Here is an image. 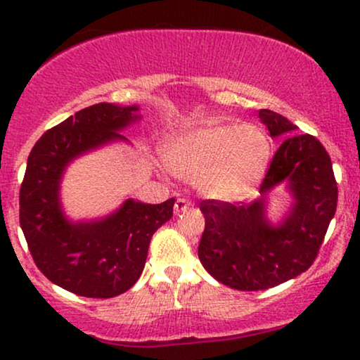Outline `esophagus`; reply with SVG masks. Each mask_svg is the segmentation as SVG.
I'll list each match as a JSON object with an SVG mask.
<instances>
[{"label":"esophagus","mask_w":360,"mask_h":360,"mask_svg":"<svg viewBox=\"0 0 360 360\" xmlns=\"http://www.w3.org/2000/svg\"><path fill=\"white\" fill-rule=\"evenodd\" d=\"M189 206H191V203H189L188 200H184V198H179V200L176 201L174 203V213L179 214L186 212V210H189Z\"/></svg>","instance_id":"obj_1"}]
</instances>
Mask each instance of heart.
<instances>
[{
  "mask_svg": "<svg viewBox=\"0 0 360 360\" xmlns=\"http://www.w3.org/2000/svg\"><path fill=\"white\" fill-rule=\"evenodd\" d=\"M271 152L262 128L208 122L169 139L162 159L172 174L196 183L208 200L237 203L262 183Z\"/></svg>",
  "mask_w": 360,
  "mask_h": 360,
  "instance_id": "obj_1",
  "label": "heart"
}]
</instances>
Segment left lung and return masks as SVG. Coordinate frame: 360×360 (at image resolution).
I'll list each match as a JSON object with an SVG mask.
<instances>
[{"label": "left lung", "instance_id": "8db88e82", "mask_svg": "<svg viewBox=\"0 0 360 360\" xmlns=\"http://www.w3.org/2000/svg\"><path fill=\"white\" fill-rule=\"evenodd\" d=\"M271 137L283 139L260 184V198L232 205L201 201L205 232L198 255L214 279L238 291L269 289L295 279L315 260L337 210L332 160L320 140L295 135L283 115L260 110ZM284 184L293 203L278 226L266 220V194Z\"/></svg>", "mask_w": 360, "mask_h": 360}]
</instances>
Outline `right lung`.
<instances>
[{"instance_id":"obj_1","label":"right lung","mask_w":360,"mask_h":360,"mask_svg":"<svg viewBox=\"0 0 360 360\" xmlns=\"http://www.w3.org/2000/svg\"><path fill=\"white\" fill-rule=\"evenodd\" d=\"M139 106L98 103L47 130L32 148L20 188V226L37 267L57 286L86 298H113L137 283L148 243L171 220L174 198L147 205L128 198L113 213L74 221L60 203L65 169L139 122Z\"/></svg>"}]
</instances>
